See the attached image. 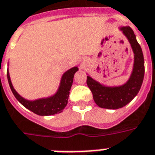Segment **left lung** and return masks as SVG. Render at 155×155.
<instances>
[{"label": "left lung", "mask_w": 155, "mask_h": 155, "mask_svg": "<svg viewBox=\"0 0 155 155\" xmlns=\"http://www.w3.org/2000/svg\"><path fill=\"white\" fill-rule=\"evenodd\" d=\"M129 42L133 52V66L127 80L120 85H107L94 80L87 73V84L95 103L101 108H122L135 97L140 89L145 75L144 56L136 35L130 27L119 28Z\"/></svg>", "instance_id": "8db88e82"}]
</instances>
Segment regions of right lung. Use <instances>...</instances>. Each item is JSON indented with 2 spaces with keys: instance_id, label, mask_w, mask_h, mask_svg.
<instances>
[{
  "instance_id": "1",
  "label": "right lung",
  "mask_w": 155,
  "mask_h": 155,
  "mask_svg": "<svg viewBox=\"0 0 155 155\" xmlns=\"http://www.w3.org/2000/svg\"><path fill=\"white\" fill-rule=\"evenodd\" d=\"M78 70H79L78 66L67 70L62 75L58 88L55 93L51 96L41 97L35 100H28L21 96L19 93H18L12 84L9 72V67L7 69V79L12 93L22 106L38 115L48 116V115H54L61 113L67 106L70 91L73 84L74 75L75 72L78 71Z\"/></svg>"
}]
</instances>
